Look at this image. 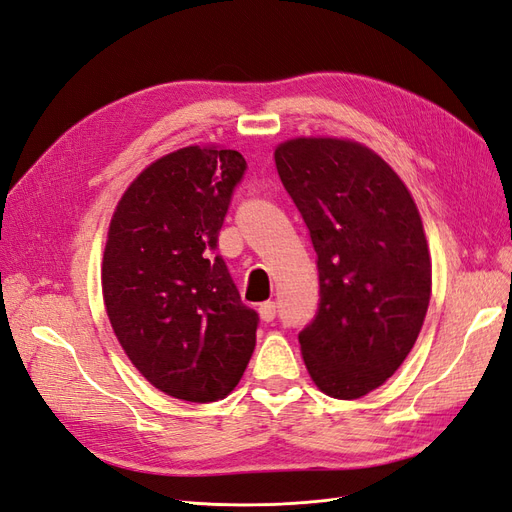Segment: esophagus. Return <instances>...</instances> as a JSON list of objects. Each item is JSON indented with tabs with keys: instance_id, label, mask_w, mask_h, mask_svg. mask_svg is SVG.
<instances>
[{
	"instance_id": "obj_1",
	"label": "esophagus",
	"mask_w": 512,
	"mask_h": 512,
	"mask_svg": "<svg viewBox=\"0 0 512 512\" xmlns=\"http://www.w3.org/2000/svg\"><path fill=\"white\" fill-rule=\"evenodd\" d=\"M258 312H260L262 322H273L275 320V303L273 301H265V303L258 307Z\"/></svg>"
}]
</instances>
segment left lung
Returning <instances> with one entry per match:
<instances>
[{
  "instance_id": "8db88e82",
  "label": "left lung",
  "mask_w": 512,
  "mask_h": 512,
  "mask_svg": "<svg viewBox=\"0 0 512 512\" xmlns=\"http://www.w3.org/2000/svg\"><path fill=\"white\" fill-rule=\"evenodd\" d=\"M275 166L318 256V312L299 333L307 371L322 393L359 399L395 374L423 327L421 215L395 170L359 143L294 138Z\"/></svg>"
}]
</instances>
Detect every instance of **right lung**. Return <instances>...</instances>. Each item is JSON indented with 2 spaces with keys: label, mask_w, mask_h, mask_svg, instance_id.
<instances>
[{
  "label": "right lung",
  "mask_w": 512,
  "mask_h": 512,
  "mask_svg": "<svg viewBox=\"0 0 512 512\" xmlns=\"http://www.w3.org/2000/svg\"><path fill=\"white\" fill-rule=\"evenodd\" d=\"M245 168L235 149L168 153L132 181L108 228L102 294L119 344L156 389L196 404L235 389L256 346L258 314L215 254Z\"/></svg>",
  "instance_id": "obj_1"
}]
</instances>
